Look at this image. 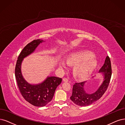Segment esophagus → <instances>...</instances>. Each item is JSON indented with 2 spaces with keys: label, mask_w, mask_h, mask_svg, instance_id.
<instances>
[{
  "label": "esophagus",
  "mask_w": 125,
  "mask_h": 125,
  "mask_svg": "<svg viewBox=\"0 0 125 125\" xmlns=\"http://www.w3.org/2000/svg\"><path fill=\"white\" fill-rule=\"evenodd\" d=\"M63 81L64 82H68V79H67V78H63Z\"/></svg>",
  "instance_id": "34e87169"
}]
</instances>
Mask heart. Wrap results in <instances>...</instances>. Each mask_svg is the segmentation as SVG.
<instances>
[{"label":"heart","mask_w":125,"mask_h":125,"mask_svg":"<svg viewBox=\"0 0 125 125\" xmlns=\"http://www.w3.org/2000/svg\"><path fill=\"white\" fill-rule=\"evenodd\" d=\"M67 63L71 65L78 64L75 67L76 74L80 77L88 75L94 70L97 65V60L93 53L89 52H77L71 54L67 59ZM60 65L62 68H65L67 64L62 60L60 62Z\"/></svg>","instance_id":"b5f03b06"}]
</instances>
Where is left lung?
Listing matches in <instances>:
<instances>
[{
    "label": "left lung",
    "instance_id": "obj_1",
    "mask_svg": "<svg viewBox=\"0 0 125 125\" xmlns=\"http://www.w3.org/2000/svg\"><path fill=\"white\" fill-rule=\"evenodd\" d=\"M99 73H103L104 81L98 89L93 94L86 93L84 89L85 81L76 82L73 87L72 95L71 99L77 105L87 106L94 103L99 99L107 90L112 75V68L111 61L109 56L106 57L104 65L100 70Z\"/></svg>",
    "mask_w": 125,
    "mask_h": 125
}]
</instances>
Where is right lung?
I'll list each match as a JSON object with an SVG mask.
<instances>
[{"label":"right lung","mask_w":125,"mask_h":125,"mask_svg":"<svg viewBox=\"0 0 125 125\" xmlns=\"http://www.w3.org/2000/svg\"><path fill=\"white\" fill-rule=\"evenodd\" d=\"M44 42L38 39L28 44L22 50L17 60L15 76L21 93L28 102L36 107H44L52 100L57 86L62 79L54 76L48 77L42 83L31 84L23 78L21 72V64L23 59L34 52L38 45Z\"/></svg>","instance_id":"add662e5"}]
</instances>
